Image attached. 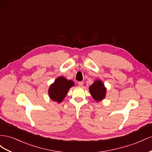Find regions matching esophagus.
<instances>
[{"mask_svg":"<svg viewBox=\"0 0 152 152\" xmlns=\"http://www.w3.org/2000/svg\"><path fill=\"white\" fill-rule=\"evenodd\" d=\"M78 84H79V86L82 87V86H83V84H84V82H82V81L79 82H78Z\"/></svg>","mask_w":152,"mask_h":152,"instance_id":"1","label":"esophagus"}]
</instances>
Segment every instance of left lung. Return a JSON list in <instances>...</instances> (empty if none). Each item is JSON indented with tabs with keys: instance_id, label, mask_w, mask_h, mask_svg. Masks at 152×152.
<instances>
[{
	"instance_id": "8db88e82",
	"label": "left lung",
	"mask_w": 152,
	"mask_h": 152,
	"mask_svg": "<svg viewBox=\"0 0 152 152\" xmlns=\"http://www.w3.org/2000/svg\"><path fill=\"white\" fill-rule=\"evenodd\" d=\"M89 91L93 98L97 102L105 97L106 88L100 80H96L89 87Z\"/></svg>"
}]
</instances>
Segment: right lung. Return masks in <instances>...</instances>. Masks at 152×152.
Returning a JSON list of instances; mask_svg holds the SVG:
<instances>
[{
  "label": "right lung",
  "instance_id": "add662e5",
  "mask_svg": "<svg viewBox=\"0 0 152 152\" xmlns=\"http://www.w3.org/2000/svg\"><path fill=\"white\" fill-rule=\"evenodd\" d=\"M73 85L74 83L73 81L68 80L65 78L59 77L49 87V97L58 103L61 102L66 96L68 89Z\"/></svg>",
  "mask_w": 152,
  "mask_h": 152
}]
</instances>
